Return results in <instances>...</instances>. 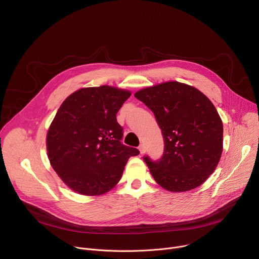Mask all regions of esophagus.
<instances>
[{"label": "esophagus", "mask_w": 259, "mask_h": 259, "mask_svg": "<svg viewBox=\"0 0 259 259\" xmlns=\"http://www.w3.org/2000/svg\"><path fill=\"white\" fill-rule=\"evenodd\" d=\"M138 150H139V152H140V154H141V155H143V154L145 153V147H144V145H143V144L139 145V147H138Z\"/></svg>", "instance_id": "obj_1"}]
</instances>
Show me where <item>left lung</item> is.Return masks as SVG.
<instances>
[{
  "label": "left lung",
  "instance_id": "obj_1",
  "mask_svg": "<svg viewBox=\"0 0 259 259\" xmlns=\"http://www.w3.org/2000/svg\"><path fill=\"white\" fill-rule=\"evenodd\" d=\"M134 96L154 113L164 137L162 158H143L154 179L172 193L200 187L223 154L224 126L213 103L197 88L175 81L141 89Z\"/></svg>",
  "mask_w": 259,
  "mask_h": 259
}]
</instances>
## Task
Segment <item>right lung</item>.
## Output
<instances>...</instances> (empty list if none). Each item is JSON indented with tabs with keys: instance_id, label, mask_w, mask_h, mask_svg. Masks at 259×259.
Returning a JSON list of instances; mask_svg holds the SVG:
<instances>
[{
	"instance_id": "obj_1",
	"label": "right lung",
	"mask_w": 259,
	"mask_h": 259,
	"mask_svg": "<svg viewBox=\"0 0 259 259\" xmlns=\"http://www.w3.org/2000/svg\"><path fill=\"white\" fill-rule=\"evenodd\" d=\"M131 92L113 86L71 93L60 105L46 137L50 164L66 186L100 196L120 181L128 159L139 151L121 143L117 113Z\"/></svg>"
}]
</instances>
